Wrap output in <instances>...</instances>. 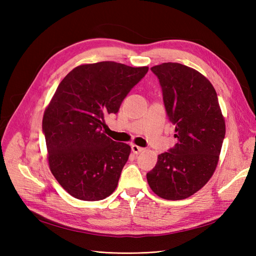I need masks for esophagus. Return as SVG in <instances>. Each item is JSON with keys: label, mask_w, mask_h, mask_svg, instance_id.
Returning a JSON list of instances; mask_svg holds the SVG:
<instances>
[{"label": "esophagus", "mask_w": 256, "mask_h": 256, "mask_svg": "<svg viewBox=\"0 0 256 256\" xmlns=\"http://www.w3.org/2000/svg\"><path fill=\"white\" fill-rule=\"evenodd\" d=\"M131 150H132L134 154H140L143 150V148L138 145H131Z\"/></svg>", "instance_id": "1"}]
</instances>
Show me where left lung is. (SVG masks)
<instances>
[{
  "label": "left lung",
  "instance_id": "obj_1",
  "mask_svg": "<svg viewBox=\"0 0 256 256\" xmlns=\"http://www.w3.org/2000/svg\"><path fill=\"white\" fill-rule=\"evenodd\" d=\"M150 69L159 79L177 143L159 154L146 178L158 196L184 200L203 188L212 176L226 136V122L216 90L202 74L180 63H164Z\"/></svg>",
  "mask_w": 256,
  "mask_h": 256
}]
</instances>
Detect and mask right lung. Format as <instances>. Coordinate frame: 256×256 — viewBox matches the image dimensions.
Here are the masks:
<instances>
[{
  "label": "right lung",
  "instance_id": "obj_1",
  "mask_svg": "<svg viewBox=\"0 0 256 256\" xmlns=\"http://www.w3.org/2000/svg\"><path fill=\"white\" fill-rule=\"evenodd\" d=\"M148 72L115 62L74 68L62 80L42 118L50 171L72 196L100 200L118 187L131 147L102 132L104 116Z\"/></svg>",
  "mask_w": 256,
  "mask_h": 256
}]
</instances>
